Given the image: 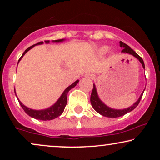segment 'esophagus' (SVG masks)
I'll return each instance as SVG.
<instances>
[{"instance_id":"34e87169","label":"esophagus","mask_w":160,"mask_h":160,"mask_svg":"<svg viewBox=\"0 0 160 160\" xmlns=\"http://www.w3.org/2000/svg\"><path fill=\"white\" fill-rule=\"evenodd\" d=\"M90 77H91V78H92V75H90Z\"/></svg>"}]
</instances>
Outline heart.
Returning a JSON list of instances; mask_svg holds the SVG:
<instances>
[{
	"mask_svg": "<svg viewBox=\"0 0 160 160\" xmlns=\"http://www.w3.org/2000/svg\"><path fill=\"white\" fill-rule=\"evenodd\" d=\"M108 49H109L108 47H107V46H104V47H102V48L100 49V52L101 53H105L108 52Z\"/></svg>",
	"mask_w": 160,
	"mask_h": 160,
	"instance_id": "obj_1",
	"label": "heart"
}]
</instances>
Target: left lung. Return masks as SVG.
Here are the masks:
<instances>
[{
  "instance_id": "left-lung-1",
  "label": "left lung",
  "mask_w": 160,
  "mask_h": 160,
  "mask_svg": "<svg viewBox=\"0 0 160 160\" xmlns=\"http://www.w3.org/2000/svg\"><path fill=\"white\" fill-rule=\"evenodd\" d=\"M120 47H122V49L121 52H125V53H128V54L132 55L133 56H135V58H137L140 61V62L142 64L143 68H145L144 66V61H143L142 58L141 56H139L137 54L135 51L133 50L132 49L130 48V47H128L127 44L126 43H122V41H120ZM144 92H142V94L141 95L140 98L138 99V101L135 102V104H133L132 106H131L130 108H126V109H122V110H117V109H112V108L108 107L107 105H105L102 101L100 100V98H98V94H97V91L96 89H95V86L93 84V89L91 93V97H90V102L92 104V106L94 109L98 112V113H100L101 115L104 116V117H111V118H116V117H121V116H123L126 113H128V112L133 111L135 108L138 105L139 102H140L141 98H142V95Z\"/></svg>"
}]
</instances>
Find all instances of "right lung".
<instances>
[{
  "mask_svg": "<svg viewBox=\"0 0 160 160\" xmlns=\"http://www.w3.org/2000/svg\"><path fill=\"white\" fill-rule=\"evenodd\" d=\"M63 40H64L63 39L56 40H53V42L58 43V42L63 41ZM49 42V40H45V43H48ZM43 43V41H40V42H39V43H36V44L32 45V47H28V48L27 49H25V52H23L22 56L20 57V58L19 59V62L20 61V60H21V58H22V56L28 52V51L30 50V49L33 48V47H34L35 45L42 44ZM19 62H18V63H19ZM78 82H79V80H77V81H75L74 83H72L71 86H69L68 87L66 88V89L63 92V93H62L61 97L58 98V100L56 102V104H53L52 107L47 108V109L41 110V111H36V110L30 109V108L25 107V106L24 105V104H22V103L21 102H20L19 99H18V101H19L20 105H21V107L22 108V109L24 110V111H25V113H26L28 116H30V117H33V118L37 119V120H53V119H55V118H56V117H59V116L61 115L62 113H63L66 104H67V95H68V92L71 90L72 88H74V86L78 83ZM16 97H17V96H16Z\"/></svg>",
  "mask_w": 160,
  "mask_h": 160,
  "instance_id": "right-lung-1",
  "label": "right lung"
}]
</instances>
